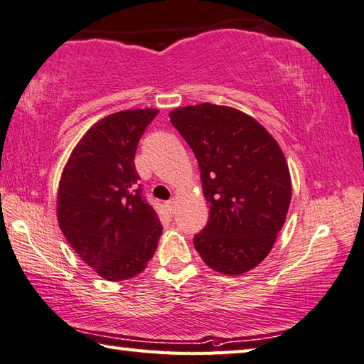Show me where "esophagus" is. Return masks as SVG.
<instances>
[{
    "instance_id": "obj_1",
    "label": "esophagus",
    "mask_w": 364,
    "mask_h": 364,
    "mask_svg": "<svg viewBox=\"0 0 364 364\" xmlns=\"http://www.w3.org/2000/svg\"><path fill=\"white\" fill-rule=\"evenodd\" d=\"M166 209H168L169 214H174V209H176V200L174 198L166 201Z\"/></svg>"
}]
</instances>
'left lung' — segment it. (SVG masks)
Segmentation results:
<instances>
[{"mask_svg": "<svg viewBox=\"0 0 364 364\" xmlns=\"http://www.w3.org/2000/svg\"><path fill=\"white\" fill-rule=\"evenodd\" d=\"M171 124L198 159L209 220L193 245L213 270L241 275L269 256L291 203V176L275 139L250 114L200 104Z\"/></svg>", "mask_w": 364, "mask_h": 364, "instance_id": "8db88e82", "label": "left lung"}]
</instances>
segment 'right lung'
<instances>
[{
	"instance_id": "right-lung-1",
	"label": "right lung",
	"mask_w": 364,
	"mask_h": 364,
	"mask_svg": "<svg viewBox=\"0 0 364 364\" xmlns=\"http://www.w3.org/2000/svg\"><path fill=\"white\" fill-rule=\"evenodd\" d=\"M158 114L137 108L97 121L75 146L57 192V220L75 252L108 282L145 270L163 227L142 196L137 144Z\"/></svg>"
}]
</instances>
